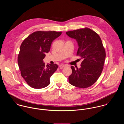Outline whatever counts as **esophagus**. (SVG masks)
<instances>
[{"label": "esophagus", "mask_w": 124, "mask_h": 124, "mask_svg": "<svg viewBox=\"0 0 124 124\" xmlns=\"http://www.w3.org/2000/svg\"><path fill=\"white\" fill-rule=\"evenodd\" d=\"M67 65L66 64H60L59 65V67L61 68H62L63 67H65V66H66Z\"/></svg>", "instance_id": "34e87169"}]
</instances>
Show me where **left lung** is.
<instances>
[{
  "label": "left lung",
  "mask_w": 124,
  "mask_h": 124,
  "mask_svg": "<svg viewBox=\"0 0 124 124\" xmlns=\"http://www.w3.org/2000/svg\"><path fill=\"white\" fill-rule=\"evenodd\" d=\"M66 33L76 40L79 46L76 55L83 59L80 68L71 66L69 82L77 87L87 88L96 82L104 68L106 54L102 40L97 33L88 28Z\"/></svg>",
  "instance_id": "left-lung-1"
}]
</instances>
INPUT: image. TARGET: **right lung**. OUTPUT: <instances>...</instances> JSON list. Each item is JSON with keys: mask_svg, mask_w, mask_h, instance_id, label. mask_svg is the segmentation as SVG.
Masks as SVG:
<instances>
[{"mask_svg": "<svg viewBox=\"0 0 124 124\" xmlns=\"http://www.w3.org/2000/svg\"><path fill=\"white\" fill-rule=\"evenodd\" d=\"M62 32L37 31L28 36L22 42L18 54V63L21 76L32 88L40 89L48 86L50 78L57 70L56 64L43 62L45 53Z\"/></svg>", "mask_w": 124, "mask_h": 124, "instance_id": "1", "label": "right lung"}]
</instances>
